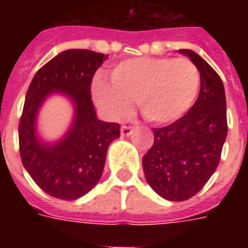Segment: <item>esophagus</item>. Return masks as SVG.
Masks as SVG:
<instances>
[{
    "label": "esophagus",
    "instance_id": "obj_1",
    "mask_svg": "<svg viewBox=\"0 0 248 248\" xmlns=\"http://www.w3.org/2000/svg\"><path fill=\"white\" fill-rule=\"evenodd\" d=\"M134 131V127H131V126H127V124H124L122 127H121V134L124 135V137H127L131 133Z\"/></svg>",
    "mask_w": 248,
    "mask_h": 248
}]
</instances>
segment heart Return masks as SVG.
Returning a JSON list of instances; mask_svg holds the SVG:
<instances>
[{"label":"heart","instance_id":"b5f03b06","mask_svg":"<svg viewBox=\"0 0 248 248\" xmlns=\"http://www.w3.org/2000/svg\"><path fill=\"white\" fill-rule=\"evenodd\" d=\"M110 83L95 79L94 99L114 119H122L138 102L149 122L165 124L182 118L191 108L201 86L197 65L188 58L143 57L118 63Z\"/></svg>","mask_w":248,"mask_h":248}]
</instances>
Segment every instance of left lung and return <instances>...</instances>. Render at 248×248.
I'll return each instance as SVG.
<instances>
[{
    "mask_svg": "<svg viewBox=\"0 0 248 248\" xmlns=\"http://www.w3.org/2000/svg\"><path fill=\"white\" fill-rule=\"evenodd\" d=\"M182 53L197 65L201 92L182 118L153 129L154 143L142 159L147 183L167 201L190 199L208 182L220 161L227 135L223 82L202 57Z\"/></svg>",
    "mask_w": 248,
    "mask_h": 248,
    "instance_id": "1",
    "label": "left lung"
}]
</instances>
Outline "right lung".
Segmentation results:
<instances>
[{"mask_svg":"<svg viewBox=\"0 0 248 248\" xmlns=\"http://www.w3.org/2000/svg\"><path fill=\"white\" fill-rule=\"evenodd\" d=\"M105 60L102 53L86 49L62 51L35 73L28 89L18 124L19 155L33 181L51 197L74 201L90 191L102 175L108 145L121 135V124L97 119L93 108V77ZM53 91L71 95L76 119L65 138L49 146L38 142L34 122Z\"/></svg>","mask_w":248,"mask_h":248,"instance_id":"obj_1","label":"right lung"}]
</instances>
